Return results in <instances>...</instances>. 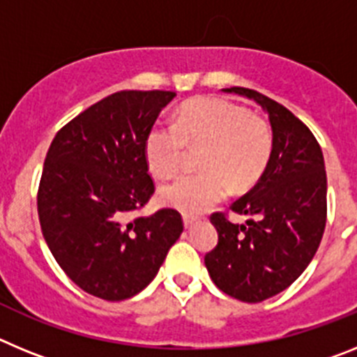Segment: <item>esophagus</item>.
Returning <instances> with one entry per match:
<instances>
[{
    "label": "esophagus",
    "instance_id": "obj_1",
    "mask_svg": "<svg viewBox=\"0 0 357 357\" xmlns=\"http://www.w3.org/2000/svg\"><path fill=\"white\" fill-rule=\"evenodd\" d=\"M197 222H198V218L188 216V214H184V225L188 227V229H189V227H193Z\"/></svg>",
    "mask_w": 357,
    "mask_h": 357
}]
</instances>
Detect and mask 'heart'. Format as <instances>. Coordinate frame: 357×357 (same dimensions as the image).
Wrapping results in <instances>:
<instances>
[{
    "instance_id": "obj_1",
    "label": "heart",
    "mask_w": 357,
    "mask_h": 357,
    "mask_svg": "<svg viewBox=\"0 0 357 357\" xmlns=\"http://www.w3.org/2000/svg\"><path fill=\"white\" fill-rule=\"evenodd\" d=\"M189 148H206L195 175H182L159 189L164 206L184 214L206 213L236 189L254 184L273 148L266 119L222 98H198L181 107L176 123H159L144 143L150 172L166 178L182 168Z\"/></svg>"
}]
</instances>
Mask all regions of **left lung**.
I'll use <instances>...</instances> for the list:
<instances>
[{
	"mask_svg": "<svg viewBox=\"0 0 357 357\" xmlns=\"http://www.w3.org/2000/svg\"><path fill=\"white\" fill-rule=\"evenodd\" d=\"M223 91L266 110L273 148L257 184L230 206L247 223L211 216L218 245L206 266L223 293L255 304L291 286L317 254L327 220L326 164L314 135L284 105L245 87Z\"/></svg>",
	"mask_w": 357,
	"mask_h": 357,
	"instance_id": "left-lung-1",
	"label": "left lung"
}]
</instances>
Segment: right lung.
Segmentation results:
<instances>
[{
    "label": "right lung",
    "mask_w": 357,
    "mask_h": 357,
    "mask_svg": "<svg viewBox=\"0 0 357 357\" xmlns=\"http://www.w3.org/2000/svg\"><path fill=\"white\" fill-rule=\"evenodd\" d=\"M172 91H119L85 109L52 141L37 211L66 275L89 295L118 302L143 291L184 223L160 209L128 220L153 195L144 143Z\"/></svg>",
    "instance_id": "obj_1"
}]
</instances>
